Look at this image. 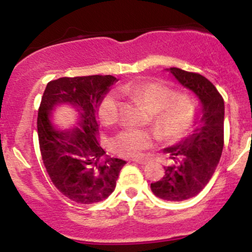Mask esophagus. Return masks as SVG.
Listing matches in <instances>:
<instances>
[{
    "label": "esophagus",
    "instance_id": "esophagus-1",
    "mask_svg": "<svg viewBox=\"0 0 252 252\" xmlns=\"http://www.w3.org/2000/svg\"><path fill=\"white\" fill-rule=\"evenodd\" d=\"M134 163H138V164H146L149 163V159H144V158H139V159H133Z\"/></svg>",
    "mask_w": 252,
    "mask_h": 252
}]
</instances>
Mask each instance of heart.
<instances>
[{
  "instance_id": "1",
  "label": "heart",
  "mask_w": 252,
  "mask_h": 252,
  "mask_svg": "<svg viewBox=\"0 0 252 252\" xmlns=\"http://www.w3.org/2000/svg\"><path fill=\"white\" fill-rule=\"evenodd\" d=\"M123 95L139 100L149 111L154 112L155 126L167 139H178L190 130L195 122L197 103L188 94H177L167 86L154 81L129 83L121 88ZM121 102L116 94H110L100 105V119L105 126H113L119 118ZM155 133L140 129H126L112 141L114 152L123 157H139L150 149Z\"/></svg>"
}]
</instances>
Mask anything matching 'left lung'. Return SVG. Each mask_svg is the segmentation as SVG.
<instances>
[{
    "instance_id": "obj_1",
    "label": "left lung",
    "mask_w": 252,
    "mask_h": 252,
    "mask_svg": "<svg viewBox=\"0 0 252 252\" xmlns=\"http://www.w3.org/2000/svg\"><path fill=\"white\" fill-rule=\"evenodd\" d=\"M166 70L191 91L199 106L192 130L173 146L163 149L175 163L163 166V178L152 183L151 190L159 199L183 201L196 196L217 168L224 142V101L204 75L179 68Z\"/></svg>"
}]
</instances>
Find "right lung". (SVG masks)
I'll return each instance as SVG.
<instances>
[{
    "label": "right lung",
    "mask_w": 252,
    "mask_h": 252,
    "mask_svg": "<svg viewBox=\"0 0 252 252\" xmlns=\"http://www.w3.org/2000/svg\"><path fill=\"white\" fill-rule=\"evenodd\" d=\"M116 81L112 75L60 78L50 81L42 95L37 113L42 161L53 185L78 204L107 199L126 163L106 155L96 138L98 107ZM62 105L76 112L73 128H58L52 122Z\"/></svg>",
    "instance_id": "obj_1"
}]
</instances>
